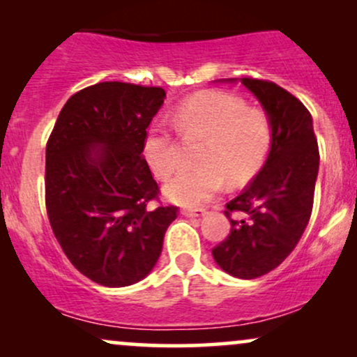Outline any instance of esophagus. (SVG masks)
Wrapping results in <instances>:
<instances>
[{"label": "esophagus", "mask_w": 357, "mask_h": 357, "mask_svg": "<svg viewBox=\"0 0 357 357\" xmlns=\"http://www.w3.org/2000/svg\"><path fill=\"white\" fill-rule=\"evenodd\" d=\"M204 213H206V210H203V208H183L181 210V215L190 216V218H192V216H203Z\"/></svg>", "instance_id": "obj_1"}]
</instances>
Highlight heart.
<instances>
[{"mask_svg":"<svg viewBox=\"0 0 357 357\" xmlns=\"http://www.w3.org/2000/svg\"><path fill=\"white\" fill-rule=\"evenodd\" d=\"M183 137H202L196 169L181 171L166 186L171 202L184 206L208 203L223 190L247 184L267 159L272 146V122L260 109L247 107L240 97L203 92L184 100L174 112ZM142 155L158 179H167L178 167V142L171 130L153 126L142 142Z\"/></svg>","mask_w":357,"mask_h":357,"instance_id":"obj_1","label":"heart"}]
</instances>
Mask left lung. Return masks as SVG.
I'll use <instances>...</instances> for the list:
<instances>
[{"label": "left lung", "mask_w": 357, "mask_h": 357, "mask_svg": "<svg viewBox=\"0 0 357 357\" xmlns=\"http://www.w3.org/2000/svg\"><path fill=\"white\" fill-rule=\"evenodd\" d=\"M240 82L264 105L273 137L260 173L227 203L231 230L211 253L225 272L250 280L277 268L301 240L312 213L319 146L312 116L297 97L270 80Z\"/></svg>", "instance_id": "8db88e82"}]
</instances>
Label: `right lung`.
<instances>
[{
  "mask_svg": "<svg viewBox=\"0 0 357 357\" xmlns=\"http://www.w3.org/2000/svg\"><path fill=\"white\" fill-rule=\"evenodd\" d=\"M166 92L100 82L73 93L47 142L45 204L82 275L126 287L153 270L178 206H161L142 142Z\"/></svg>",
  "mask_w": 357,
  "mask_h": 357,
  "instance_id": "add662e5",
  "label": "right lung"
}]
</instances>
